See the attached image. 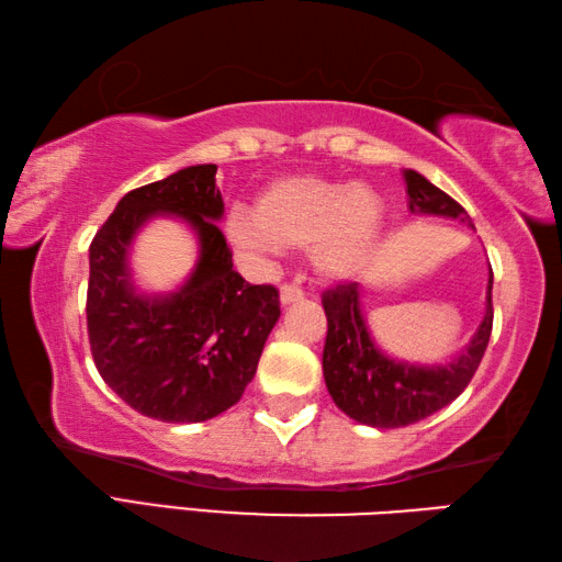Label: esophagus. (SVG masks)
Segmentation results:
<instances>
[{
	"label": "esophagus",
	"mask_w": 562,
	"mask_h": 562,
	"mask_svg": "<svg viewBox=\"0 0 562 562\" xmlns=\"http://www.w3.org/2000/svg\"><path fill=\"white\" fill-rule=\"evenodd\" d=\"M279 296H281L283 306H289V303H296L303 299V291L299 286H291V283H283V286L279 289Z\"/></svg>",
	"instance_id": "34e87169"
}]
</instances>
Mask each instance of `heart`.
I'll return each mask as SVG.
<instances>
[{"label": "heart", "mask_w": 562, "mask_h": 562, "mask_svg": "<svg viewBox=\"0 0 562 562\" xmlns=\"http://www.w3.org/2000/svg\"><path fill=\"white\" fill-rule=\"evenodd\" d=\"M226 234L251 259L308 249L313 271L323 281L342 283L375 259L385 234V204L368 184L286 175L263 187L254 214L236 210Z\"/></svg>", "instance_id": "obj_1"}]
</instances>
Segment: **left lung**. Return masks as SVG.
<instances>
[{"mask_svg": "<svg viewBox=\"0 0 562 562\" xmlns=\"http://www.w3.org/2000/svg\"><path fill=\"white\" fill-rule=\"evenodd\" d=\"M405 184L412 214L469 220L464 206L419 172L405 170ZM491 289H494V273L488 271L484 321L461 356L445 366H409L392 360L370 336L360 311L358 283H338L328 289L323 293V308L328 318L323 378L333 402L350 419L378 429L415 425L454 402L474 378L488 346L491 326H494Z\"/></svg>", "mask_w": 562, "mask_h": 562, "instance_id": "8db88e82", "label": "left lung"}]
</instances>
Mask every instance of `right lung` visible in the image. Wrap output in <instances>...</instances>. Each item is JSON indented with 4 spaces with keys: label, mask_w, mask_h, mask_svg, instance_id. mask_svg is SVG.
<instances>
[{
    "label": "right lung",
    "mask_w": 562,
    "mask_h": 562,
    "mask_svg": "<svg viewBox=\"0 0 562 562\" xmlns=\"http://www.w3.org/2000/svg\"><path fill=\"white\" fill-rule=\"evenodd\" d=\"M216 165H192L127 192L91 241L88 340L105 385L145 417L190 425L241 400L263 342L281 316L279 291L234 271L216 222L224 214ZM157 213L193 226L201 259L183 286L162 297L134 289L126 251Z\"/></svg>",
    "instance_id": "obj_1"
}]
</instances>
